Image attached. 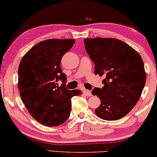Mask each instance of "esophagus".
<instances>
[{"instance_id": "1", "label": "esophagus", "mask_w": 157, "mask_h": 157, "mask_svg": "<svg viewBox=\"0 0 157 157\" xmlns=\"http://www.w3.org/2000/svg\"><path fill=\"white\" fill-rule=\"evenodd\" d=\"M83 94H86V96H88V97L92 96V93H91L90 90H84Z\"/></svg>"}]
</instances>
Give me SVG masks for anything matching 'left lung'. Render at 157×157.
Segmentation results:
<instances>
[{"label": "left lung", "instance_id": "obj_1", "mask_svg": "<svg viewBox=\"0 0 157 157\" xmlns=\"http://www.w3.org/2000/svg\"><path fill=\"white\" fill-rule=\"evenodd\" d=\"M85 47L94 63V74L104 76L102 88L92 94L100 99L95 114L102 120H119L133 109L146 82L143 59L127 43L115 38H87Z\"/></svg>", "mask_w": 157, "mask_h": 157}]
</instances>
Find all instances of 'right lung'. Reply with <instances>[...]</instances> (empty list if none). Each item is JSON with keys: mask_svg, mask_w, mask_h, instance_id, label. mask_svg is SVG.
Masks as SVG:
<instances>
[{"mask_svg": "<svg viewBox=\"0 0 157 157\" xmlns=\"http://www.w3.org/2000/svg\"><path fill=\"white\" fill-rule=\"evenodd\" d=\"M75 40L48 39L40 42L23 56L18 69V88L31 116L42 124L56 127L70 115L71 97L82 94L58 86L66 82L60 61ZM63 85H65L63 83Z\"/></svg>", "mask_w": 157, "mask_h": 157, "instance_id": "obj_1", "label": "right lung"}]
</instances>
